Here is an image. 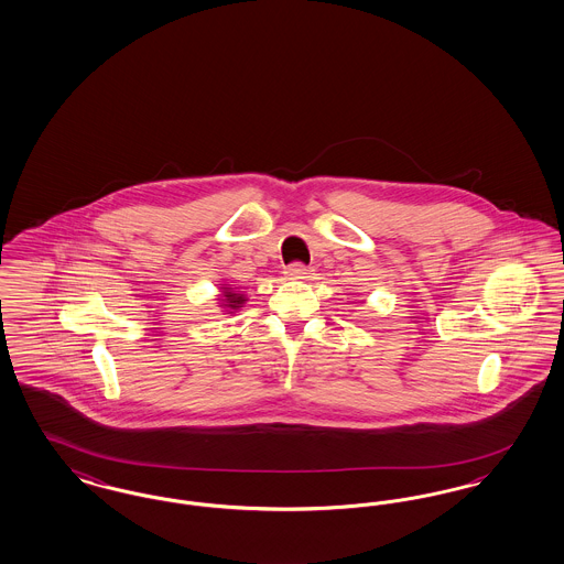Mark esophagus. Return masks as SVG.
<instances>
[{"mask_svg":"<svg viewBox=\"0 0 564 564\" xmlns=\"http://www.w3.org/2000/svg\"><path fill=\"white\" fill-rule=\"evenodd\" d=\"M285 274H288V279H308V276L313 274V270L306 269V267L300 264V262H295L292 267H288Z\"/></svg>","mask_w":564,"mask_h":564,"instance_id":"34e87169","label":"esophagus"}]
</instances>
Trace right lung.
I'll list each match as a JSON object with an SVG mask.
<instances>
[{
  "label": "right lung",
  "instance_id": "add662e5",
  "mask_svg": "<svg viewBox=\"0 0 564 564\" xmlns=\"http://www.w3.org/2000/svg\"><path fill=\"white\" fill-rule=\"evenodd\" d=\"M219 292H221V294L217 297V300H219L217 304H219L226 313H230V315H232V313H237V311L241 308L242 304L247 302L245 294H239V290H237V288L221 285V288H219Z\"/></svg>",
  "mask_w": 564,
  "mask_h": 564
}]
</instances>
